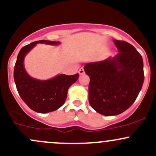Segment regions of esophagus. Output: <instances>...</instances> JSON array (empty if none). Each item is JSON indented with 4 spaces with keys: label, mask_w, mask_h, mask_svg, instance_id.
<instances>
[{
    "label": "esophagus",
    "mask_w": 156,
    "mask_h": 156,
    "mask_svg": "<svg viewBox=\"0 0 156 156\" xmlns=\"http://www.w3.org/2000/svg\"><path fill=\"white\" fill-rule=\"evenodd\" d=\"M78 73H79V75H83L85 73L84 69H83V68H81V69H79V71H78Z\"/></svg>",
    "instance_id": "34e87169"
}]
</instances>
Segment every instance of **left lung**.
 Wrapping results in <instances>:
<instances>
[{
	"label": "left lung",
	"instance_id": "left-lung-1",
	"mask_svg": "<svg viewBox=\"0 0 156 156\" xmlns=\"http://www.w3.org/2000/svg\"><path fill=\"white\" fill-rule=\"evenodd\" d=\"M118 53L83 67L90 76L89 101L98 113L117 115L135 102L143 85L144 63L136 48L124 41L112 40Z\"/></svg>",
	"mask_w": 156,
	"mask_h": 156
}]
</instances>
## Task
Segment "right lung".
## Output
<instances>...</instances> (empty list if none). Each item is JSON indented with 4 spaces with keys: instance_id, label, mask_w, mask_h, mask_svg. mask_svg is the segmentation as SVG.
Wrapping results in <instances>:
<instances>
[{
    "instance_id": "right-lung-1",
    "label": "right lung",
    "mask_w": 156,
    "mask_h": 156,
    "mask_svg": "<svg viewBox=\"0 0 156 156\" xmlns=\"http://www.w3.org/2000/svg\"><path fill=\"white\" fill-rule=\"evenodd\" d=\"M37 44L57 46L61 42L41 40L22 48L15 63L14 80L18 93L26 104L35 112L47 113L59 109L64 104L68 89L76 82L79 75L58 74L47 80L31 77L24 67V58Z\"/></svg>"
}]
</instances>
